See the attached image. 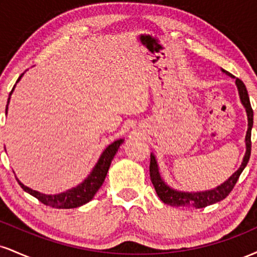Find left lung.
<instances>
[{"label": "left lung", "mask_w": 257, "mask_h": 257, "mask_svg": "<svg viewBox=\"0 0 257 257\" xmlns=\"http://www.w3.org/2000/svg\"><path fill=\"white\" fill-rule=\"evenodd\" d=\"M221 71L226 73L229 77L233 76L228 71H225L221 69ZM235 85H237L238 93H239V99L241 105L244 106L246 111L247 116V131L245 135V155H244L243 161H241L240 167L238 168L237 172H234L226 180L225 182L216 186V187L211 188V190L205 191H197V192H184V191L174 190L169 185L162 179L161 173H159V167L157 163L156 156L151 153V162H150V176H151V181L155 190L157 192L158 197L163 203L172 206H193V208H205V206L214 204V203L220 202V200L225 199L228 196L229 192L234 187L235 182L239 179V175L246 167L247 162L250 158V152H251V128L253 124V112L250 105V99L247 95V90L244 85L243 82L239 78H235Z\"/></svg>", "instance_id": "obj_1"}]
</instances>
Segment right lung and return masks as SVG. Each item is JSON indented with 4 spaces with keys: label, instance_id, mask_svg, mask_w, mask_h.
Masks as SVG:
<instances>
[{
    "label": "right lung",
    "instance_id": "obj_1",
    "mask_svg": "<svg viewBox=\"0 0 257 257\" xmlns=\"http://www.w3.org/2000/svg\"><path fill=\"white\" fill-rule=\"evenodd\" d=\"M24 76V73L20 75V77L18 78L17 83L20 81V78ZM17 83L14 84L13 89L10 93V98H8L7 101V107H6V113L8 111V104H10L11 100V95L13 93L14 88H16ZM124 139H118V140L113 141V143L110 144L106 149L102 151L101 155L96 162V164L94 166L93 169L89 175L85 178L81 184H78L76 187L70 188V190H66L65 192L58 193V194H46V193H41L38 191L32 190V188L28 187L24 184L18 180L19 185L22 186L23 190L25 192L30 193L31 196H34L35 198H37L41 203L43 204L52 206V208H57V209H71V208H78V206L85 204V203L90 202L91 199L94 198L95 193L98 192L99 188L101 187V185L104 184L106 175H107L108 168L111 166V162L113 159L114 155H116L117 151H118L119 146L122 145Z\"/></svg>",
    "mask_w": 257,
    "mask_h": 257
}]
</instances>
